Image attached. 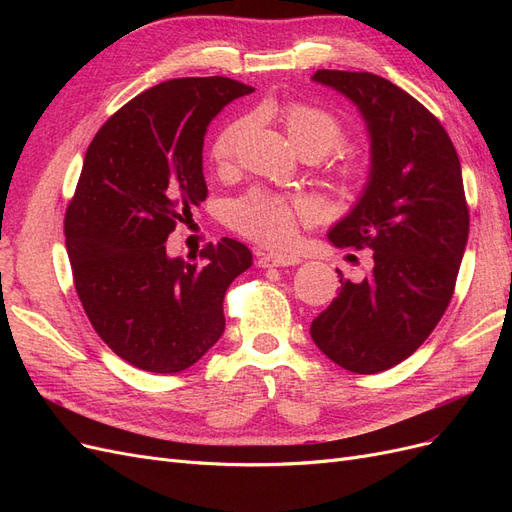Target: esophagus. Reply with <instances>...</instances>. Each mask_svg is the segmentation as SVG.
<instances>
[{
	"mask_svg": "<svg viewBox=\"0 0 512 512\" xmlns=\"http://www.w3.org/2000/svg\"><path fill=\"white\" fill-rule=\"evenodd\" d=\"M301 258L299 256H292V254H262L258 258V267L262 269H269V267H294L299 265Z\"/></svg>",
	"mask_w": 512,
	"mask_h": 512,
	"instance_id": "1",
	"label": "esophagus"
}]
</instances>
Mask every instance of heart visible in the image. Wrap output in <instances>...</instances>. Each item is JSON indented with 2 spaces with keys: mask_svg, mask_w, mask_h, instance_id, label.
I'll return each instance as SVG.
<instances>
[{
  "mask_svg": "<svg viewBox=\"0 0 512 512\" xmlns=\"http://www.w3.org/2000/svg\"><path fill=\"white\" fill-rule=\"evenodd\" d=\"M284 128L303 156L322 158L344 143V123L337 115L316 104L292 100L282 106ZM254 119L250 115L228 121L211 143V158L218 168H228L237 160L245 134ZM333 175L350 185L363 177V164L354 153H339L331 164ZM316 207L307 198H290L265 190H252L228 207V224L239 235L262 245H286L297 235L301 222L314 220Z\"/></svg>",
  "mask_w": 512,
  "mask_h": 512,
  "instance_id": "obj_1",
  "label": "heart"
}]
</instances>
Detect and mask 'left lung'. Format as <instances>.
<instances>
[{"instance_id":"8db88e82","label":"left lung","mask_w":512,"mask_h":512,"mask_svg":"<svg viewBox=\"0 0 512 512\" xmlns=\"http://www.w3.org/2000/svg\"><path fill=\"white\" fill-rule=\"evenodd\" d=\"M314 81L359 106L371 136V173L359 203L329 239L374 250L363 282L344 280L309 333L354 374L391 369L421 346L453 299L470 211L461 164L438 117L371 72L318 70Z\"/></svg>"}]
</instances>
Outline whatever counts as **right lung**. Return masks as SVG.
Returning <instances> with one entry per match:
<instances>
[{"mask_svg": "<svg viewBox=\"0 0 512 512\" xmlns=\"http://www.w3.org/2000/svg\"><path fill=\"white\" fill-rule=\"evenodd\" d=\"M252 91L226 76L160 83L87 147L64 220L74 288L102 342L151 374L188 369L218 342L224 294L252 267L250 247L228 237L200 250L203 265L166 254L170 232L207 198V126Z\"/></svg>", "mask_w": 512, "mask_h": 512, "instance_id": "obj_1", "label": "right lung"}]
</instances>
